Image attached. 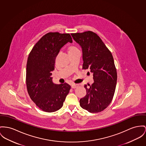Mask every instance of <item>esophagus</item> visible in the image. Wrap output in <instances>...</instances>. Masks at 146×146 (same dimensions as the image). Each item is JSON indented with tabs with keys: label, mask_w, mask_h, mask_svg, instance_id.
<instances>
[{
	"label": "esophagus",
	"mask_w": 146,
	"mask_h": 146,
	"mask_svg": "<svg viewBox=\"0 0 146 146\" xmlns=\"http://www.w3.org/2000/svg\"><path fill=\"white\" fill-rule=\"evenodd\" d=\"M78 87V84H72L71 85V88H76Z\"/></svg>",
	"instance_id": "esophagus-1"
}]
</instances>
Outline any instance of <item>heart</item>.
<instances>
[{
    "label": "heart",
    "mask_w": 146,
    "mask_h": 146,
    "mask_svg": "<svg viewBox=\"0 0 146 146\" xmlns=\"http://www.w3.org/2000/svg\"><path fill=\"white\" fill-rule=\"evenodd\" d=\"M68 51L69 55H72V54L76 52L79 51V50L76 46L71 44V45H68Z\"/></svg>",
    "instance_id": "obj_1"
}]
</instances>
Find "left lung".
I'll list each match as a JSON object with an SVG mask.
<instances>
[{"instance_id":"8db88e82","label":"left lung","mask_w":146,"mask_h":146,"mask_svg":"<svg viewBox=\"0 0 146 146\" xmlns=\"http://www.w3.org/2000/svg\"><path fill=\"white\" fill-rule=\"evenodd\" d=\"M71 36L81 47L82 69H89L94 76L92 85L84 86L86 95L80 99V106L91 113L101 112L111 102L116 89L117 76L113 58L96 33L88 31L72 33Z\"/></svg>"}]
</instances>
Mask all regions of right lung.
Segmentation results:
<instances>
[{"label": "right lung", "mask_w": 146, "mask_h": 146, "mask_svg": "<svg viewBox=\"0 0 146 146\" xmlns=\"http://www.w3.org/2000/svg\"><path fill=\"white\" fill-rule=\"evenodd\" d=\"M68 42H72L69 34L49 33L36 42L28 58V92L36 105L47 112H55L62 107L71 88L66 83L54 84L51 77L60 49Z\"/></svg>", "instance_id": "right-lung-1"}]
</instances>
